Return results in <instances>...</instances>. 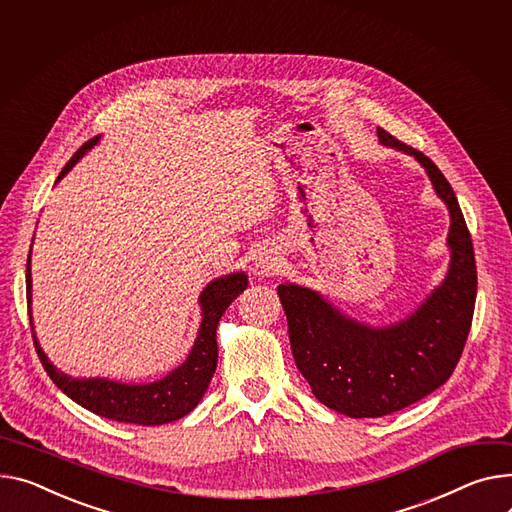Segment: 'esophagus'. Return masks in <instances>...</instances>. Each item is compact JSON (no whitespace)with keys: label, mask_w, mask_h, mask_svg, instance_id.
Segmentation results:
<instances>
[{"label":"esophagus","mask_w":512,"mask_h":512,"mask_svg":"<svg viewBox=\"0 0 512 512\" xmlns=\"http://www.w3.org/2000/svg\"><path fill=\"white\" fill-rule=\"evenodd\" d=\"M259 265H261V269L263 271H271L276 267V259H271V257H265L263 261H259Z\"/></svg>","instance_id":"1"}]
</instances>
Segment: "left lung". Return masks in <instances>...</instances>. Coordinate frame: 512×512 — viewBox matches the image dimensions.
<instances>
[{
	"instance_id": "1",
	"label": "left lung",
	"mask_w": 512,
	"mask_h": 512,
	"mask_svg": "<svg viewBox=\"0 0 512 512\" xmlns=\"http://www.w3.org/2000/svg\"><path fill=\"white\" fill-rule=\"evenodd\" d=\"M385 146L418 158L451 212L449 276L405 321L370 329L346 319L317 292L296 284L278 288L288 319L294 362L313 395L350 418H381L403 410L453 374L471 329L478 271L471 234L453 187L420 150L379 127Z\"/></svg>"
}]
</instances>
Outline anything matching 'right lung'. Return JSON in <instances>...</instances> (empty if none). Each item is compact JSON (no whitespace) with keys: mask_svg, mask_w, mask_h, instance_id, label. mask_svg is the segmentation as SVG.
<instances>
[{"mask_svg":"<svg viewBox=\"0 0 512 512\" xmlns=\"http://www.w3.org/2000/svg\"><path fill=\"white\" fill-rule=\"evenodd\" d=\"M96 142L92 138L86 142L72 158L63 166L57 181H61L67 170H70L82 154ZM247 288L245 274H232L220 280H214L206 290L201 292L199 302L203 311V321L199 327V335L189 358L175 368L162 381L150 385H121L107 379H88L78 381L70 379L67 374L59 372L41 350L37 337L34 339V350L39 354V360L51 381L67 395L80 403L86 410L96 416L109 418L125 424H140V426H160L175 422L187 416L199 399L206 393L218 364V344H216V329L218 321L228 309V304ZM26 300L30 306V253L26 261ZM30 317V311H28ZM32 319V317H30ZM32 325V321H30Z\"/></svg>","mask_w":512,"mask_h":512,"instance_id":"obj_1","label":"right lung"}]
</instances>
